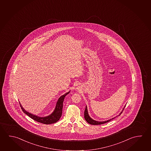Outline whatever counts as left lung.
Wrapping results in <instances>:
<instances>
[{
	"mask_svg": "<svg viewBox=\"0 0 151 151\" xmlns=\"http://www.w3.org/2000/svg\"><path fill=\"white\" fill-rule=\"evenodd\" d=\"M124 108H125V106H124V108H123L122 109V112L120 113L119 115L118 116H120L121 114H122V111L123 110H124ZM116 117H114V118H112V119H109V120H106V121H104V122H98V121H95L94 120H93V119H92L90 116H89V115H88V111H87V106H86V108H85V109L84 111V118L85 119V120L86 121V122L88 123V124H93V125H98V124H105V123H106V122H110V121H111V120H112V119H114V118H115Z\"/></svg>",
	"mask_w": 151,
	"mask_h": 151,
	"instance_id": "left-lung-1",
	"label": "left lung"
}]
</instances>
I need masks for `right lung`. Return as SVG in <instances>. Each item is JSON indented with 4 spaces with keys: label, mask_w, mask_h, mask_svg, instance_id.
<instances>
[{
    "label": "right lung",
    "mask_w": 151,
    "mask_h": 151,
    "mask_svg": "<svg viewBox=\"0 0 151 151\" xmlns=\"http://www.w3.org/2000/svg\"><path fill=\"white\" fill-rule=\"evenodd\" d=\"M69 92H70V91L65 93V94L62 95L60 98H59L54 111L52 114H50L48 116L40 117V116L34 115L33 114H30L29 112L25 110V109L22 107L21 103H19V104H20V106L21 108L22 111H23L24 114H27L28 116H29L32 119H33L34 120H35L36 122H39L42 123V124H53V123H55L56 122H58L60 118L61 115H62L64 99L66 96V95H67L68 93H69Z\"/></svg>",
    "instance_id": "right-lung-1"
}]
</instances>
